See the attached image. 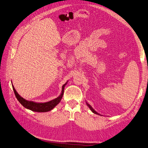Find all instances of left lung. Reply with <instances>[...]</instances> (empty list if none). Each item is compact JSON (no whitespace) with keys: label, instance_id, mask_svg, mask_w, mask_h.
<instances>
[{"label":"left lung","instance_id":"obj_1","mask_svg":"<svg viewBox=\"0 0 148 148\" xmlns=\"http://www.w3.org/2000/svg\"><path fill=\"white\" fill-rule=\"evenodd\" d=\"M86 104H87V106H88L89 107V108L90 109V111H91L93 113H94V114H98V115H101L100 114H99L98 112H97L95 110H94V109L92 108V106H90L89 104H88V103H87V101H86Z\"/></svg>","mask_w":148,"mask_h":148}]
</instances>
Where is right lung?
Returning a JSON list of instances; mask_svg holds the SVG:
<instances>
[{
  "instance_id": "1",
  "label": "right lung",
  "mask_w": 148,
  "mask_h": 148,
  "mask_svg": "<svg viewBox=\"0 0 148 148\" xmlns=\"http://www.w3.org/2000/svg\"><path fill=\"white\" fill-rule=\"evenodd\" d=\"M67 82L68 81L62 86L61 92H60V94L58 97L48 102H45V103H36V102L34 101L26 100L24 99L23 97H22L19 94H18V92L16 91V90L15 89L13 84L12 88L17 100L19 101V103L23 106L24 108L34 112H45L52 110V109H54L56 106L60 103L63 96L64 88H65V86H66Z\"/></svg>"
}]
</instances>
